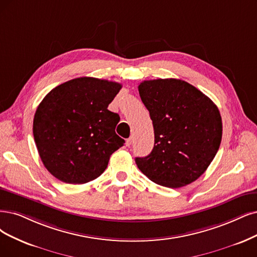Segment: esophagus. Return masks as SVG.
Wrapping results in <instances>:
<instances>
[{"mask_svg":"<svg viewBox=\"0 0 257 257\" xmlns=\"http://www.w3.org/2000/svg\"><path fill=\"white\" fill-rule=\"evenodd\" d=\"M132 142H134V140H132V138H129L126 140V146L127 147H130L132 145Z\"/></svg>","mask_w":257,"mask_h":257,"instance_id":"obj_1","label":"esophagus"}]
</instances>
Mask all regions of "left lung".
<instances>
[{
	"mask_svg": "<svg viewBox=\"0 0 257 257\" xmlns=\"http://www.w3.org/2000/svg\"><path fill=\"white\" fill-rule=\"evenodd\" d=\"M139 93L155 130L153 151L136 158L139 169L165 187L179 188L196 181L221 143L222 121L217 106L194 85L175 78L144 80Z\"/></svg>",
	"mask_w": 257,
	"mask_h": 257,
	"instance_id": "1",
	"label": "left lung"
}]
</instances>
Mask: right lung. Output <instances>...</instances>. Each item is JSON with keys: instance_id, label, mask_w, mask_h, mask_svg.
Here are the masks:
<instances>
[{"instance_id": "1", "label": "right lung", "mask_w": 257, "mask_h": 257, "mask_svg": "<svg viewBox=\"0 0 257 257\" xmlns=\"http://www.w3.org/2000/svg\"><path fill=\"white\" fill-rule=\"evenodd\" d=\"M118 82L79 77L54 88L38 106L33 134L45 168L58 180L83 184L99 177L125 143L118 114L108 110Z\"/></svg>"}]
</instances>
